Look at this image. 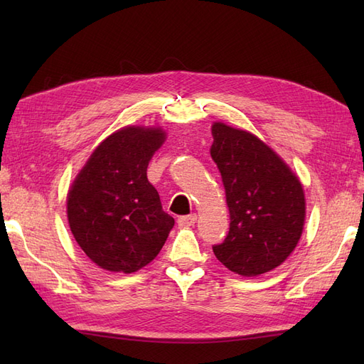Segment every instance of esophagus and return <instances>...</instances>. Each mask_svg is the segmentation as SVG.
<instances>
[{
	"label": "esophagus",
	"instance_id": "esophagus-1",
	"mask_svg": "<svg viewBox=\"0 0 364 364\" xmlns=\"http://www.w3.org/2000/svg\"><path fill=\"white\" fill-rule=\"evenodd\" d=\"M196 222H197V215H196V214L183 215V217H179V220H178L179 226H183V228H186V226H194Z\"/></svg>",
	"mask_w": 364,
	"mask_h": 364
}]
</instances>
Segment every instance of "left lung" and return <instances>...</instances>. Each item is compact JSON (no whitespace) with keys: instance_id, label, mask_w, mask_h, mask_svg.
I'll list each match as a JSON object with an SVG mask.
<instances>
[{"instance_id":"8db88e82","label":"left lung","mask_w":364,"mask_h":364,"mask_svg":"<svg viewBox=\"0 0 364 364\" xmlns=\"http://www.w3.org/2000/svg\"><path fill=\"white\" fill-rule=\"evenodd\" d=\"M211 156L222 173L229 232L213 246L217 259L241 277H258L289 258L305 222L297 176L267 144L246 130L213 124Z\"/></svg>"}]
</instances>
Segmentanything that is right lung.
Instances as JSON below:
<instances>
[{
	"mask_svg": "<svg viewBox=\"0 0 364 364\" xmlns=\"http://www.w3.org/2000/svg\"><path fill=\"white\" fill-rule=\"evenodd\" d=\"M165 141L159 127H124L109 135L77 174L68 193L71 232L86 257L109 272L132 273L161 252L174 218L164 213L147 179Z\"/></svg>",
	"mask_w": 364,
	"mask_h": 364,
	"instance_id": "right-lung-1",
	"label": "right lung"
}]
</instances>
